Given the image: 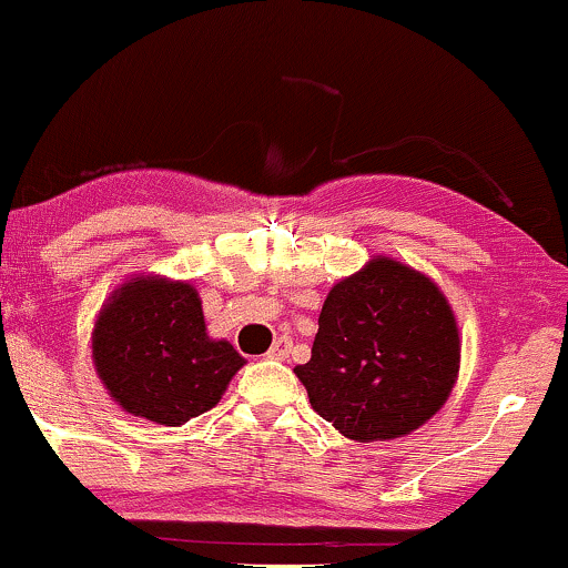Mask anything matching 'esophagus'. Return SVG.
Instances as JSON below:
<instances>
[{"label":"esophagus","instance_id":"esophagus-1","mask_svg":"<svg viewBox=\"0 0 568 568\" xmlns=\"http://www.w3.org/2000/svg\"><path fill=\"white\" fill-rule=\"evenodd\" d=\"M290 348H292V337H278L276 343L271 346V352H267V359H286L290 356Z\"/></svg>","mask_w":568,"mask_h":568}]
</instances>
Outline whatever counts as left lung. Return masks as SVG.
<instances>
[{"label": "left lung", "instance_id": "obj_1", "mask_svg": "<svg viewBox=\"0 0 568 568\" xmlns=\"http://www.w3.org/2000/svg\"><path fill=\"white\" fill-rule=\"evenodd\" d=\"M458 329L437 284L375 257L329 290L311 359L295 373L343 437L410 435L445 405L458 375Z\"/></svg>", "mask_w": 568, "mask_h": 568}]
</instances>
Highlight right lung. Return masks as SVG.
I'll use <instances>...</instances> for the list:
<instances>
[{"label": "right lung", "instance_id": "add662e5", "mask_svg": "<svg viewBox=\"0 0 568 568\" xmlns=\"http://www.w3.org/2000/svg\"><path fill=\"white\" fill-rule=\"evenodd\" d=\"M93 362L125 410L165 426L212 410L244 365L231 343L206 335L193 286L150 276L131 278L101 308Z\"/></svg>", "mask_w": 568, "mask_h": 568}]
</instances>
